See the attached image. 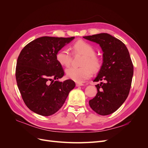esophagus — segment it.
<instances>
[{
	"mask_svg": "<svg viewBox=\"0 0 148 148\" xmlns=\"http://www.w3.org/2000/svg\"><path fill=\"white\" fill-rule=\"evenodd\" d=\"M83 84L82 83H76V86H83Z\"/></svg>",
	"mask_w": 148,
	"mask_h": 148,
	"instance_id": "obj_1",
	"label": "esophagus"
}]
</instances>
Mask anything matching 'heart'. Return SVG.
<instances>
[{
	"instance_id": "1",
	"label": "heart",
	"mask_w": 148,
	"mask_h": 148,
	"mask_svg": "<svg viewBox=\"0 0 148 148\" xmlns=\"http://www.w3.org/2000/svg\"><path fill=\"white\" fill-rule=\"evenodd\" d=\"M75 53H80L84 57L81 62L80 67H70L66 70L67 78L76 82L81 83L90 78L94 72H97L102 66L101 58L97 56L96 50L91 44L79 40L72 46ZM56 60L60 65L69 66L71 62V55L66 49H62L56 53Z\"/></svg>"
}]
</instances>
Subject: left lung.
Instances as JSON below:
<instances>
[{"mask_svg": "<svg viewBox=\"0 0 148 148\" xmlns=\"http://www.w3.org/2000/svg\"><path fill=\"white\" fill-rule=\"evenodd\" d=\"M99 44L103 51V63L94 82L104 81L96 85L97 92L89 101L97 114L114 113L127 99L133 75V65L125 44L109 34L100 33L84 36Z\"/></svg>", "mask_w": 148, "mask_h": 148, "instance_id": "obj_1", "label": "left lung"}]
</instances>
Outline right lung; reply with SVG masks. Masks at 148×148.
Masks as SVG:
<instances>
[{
  "instance_id": "right-lung-1",
  "label": "right lung",
  "mask_w": 148,
  "mask_h": 148,
  "mask_svg": "<svg viewBox=\"0 0 148 148\" xmlns=\"http://www.w3.org/2000/svg\"><path fill=\"white\" fill-rule=\"evenodd\" d=\"M75 38L44 36L25 46L18 57L15 77L25 104L34 112L51 115L59 110L75 83L64 82V71L56 60V53Z\"/></svg>"
}]
</instances>
